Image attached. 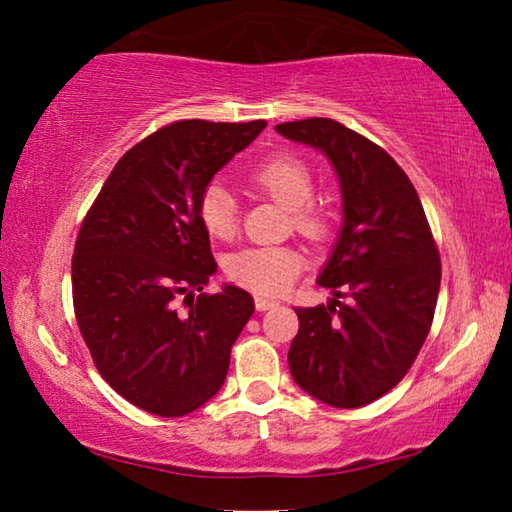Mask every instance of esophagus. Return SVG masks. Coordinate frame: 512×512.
Here are the masks:
<instances>
[{"label": "esophagus", "mask_w": 512, "mask_h": 512, "mask_svg": "<svg viewBox=\"0 0 512 512\" xmlns=\"http://www.w3.org/2000/svg\"><path fill=\"white\" fill-rule=\"evenodd\" d=\"M277 305H280V302H277L275 298H266V296H255V307H257L259 311L273 309V307H277Z\"/></svg>", "instance_id": "esophagus-1"}]
</instances>
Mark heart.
I'll use <instances>...</instances> for the list:
<instances>
[{
    "label": "heart",
    "instance_id": "1",
    "mask_svg": "<svg viewBox=\"0 0 512 512\" xmlns=\"http://www.w3.org/2000/svg\"><path fill=\"white\" fill-rule=\"evenodd\" d=\"M253 183L271 194L277 203L293 210V221L307 235L323 232L325 221L307 205L314 194V176L302 160L277 155L253 171ZM198 216L212 237L228 239L237 228V201L219 180L207 185L198 201ZM302 268L298 250L289 246H250L230 257L228 275L241 287L257 293H282L296 280Z\"/></svg>",
    "mask_w": 512,
    "mask_h": 512
}]
</instances>
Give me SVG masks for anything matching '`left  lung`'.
Returning a JSON list of instances; mask_svg holds the SVG:
<instances>
[{
  "label": "left lung",
  "mask_w": 512,
  "mask_h": 512,
  "mask_svg": "<svg viewBox=\"0 0 512 512\" xmlns=\"http://www.w3.org/2000/svg\"><path fill=\"white\" fill-rule=\"evenodd\" d=\"M275 131L325 155L341 187V230L318 284L327 305L296 309L291 377L336 409H357L400 384L427 339L440 255L411 180L391 155L325 117ZM345 292L348 303L338 298Z\"/></svg>",
  "instance_id": "obj_1"
}]
</instances>
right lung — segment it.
Returning a JSON list of instances; mask_svg holds the SVG:
<instances>
[{"mask_svg":"<svg viewBox=\"0 0 512 512\" xmlns=\"http://www.w3.org/2000/svg\"><path fill=\"white\" fill-rule=\"evenodd\" d=\"M266 121L164 126L124 153L81 225L72 259L74 311L97 370L128 402L162 418L219 393L230 348L253 316L248 291L223 284L198 216L203 189ZM190 302L179 311V298Z\"/></svg>","mask_w":512,"mask_h":512,"instance_id":"add662e5","label":"right lung"}]
</instances>
